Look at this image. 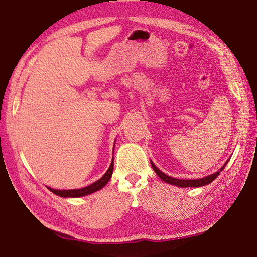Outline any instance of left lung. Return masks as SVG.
I'll return each mask as SVG.
<instances>
[{"label":"left lung","mask_w":257,"mask_h":257,"mask_svg":"<svg viewBox=\"0 0 257 257\" xmlns=\"http://www.w3.org/2000/svg\"><path fill=\"white\" fill-rule=\"evenodd\" d=\"M151 164H152L153 170L156 172V174L160 176L163 181L166 182V183L181 186V188H189V186H190V188H199V186H202V185H206V184L211 183V182L214 179H216V177L219 174H220V172L223 170V167L226 166L227 163L221 167L220 171H218V172H216V173H213V174L209 175V176L203 177V179H198V180H180V179H174V177H171V176L163 173V172H161L155 165H154V163L152 161H151Z\"/></svg>","instance_id":"left-lung-1"}]
</instances>
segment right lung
Segmentation results:
<instances>
[{
	"label": "right lung",
	"mask_w": 257,
	"mask_h": 257,
	"mask_svg": "<svg viewBox=\"0 0 257 257\" xmlns=\"http://www.w3.org/2000/svg\"><path fill=\"white\" fill-rule=\"evenodd\" d=\"M112 172H113V161L111 162V165L109 167V170L105 172V174L101 177L100 180H97L94 183H92L91 185L86 186V188L83 189H77V190H55V189H50L48 188L51 192L59 195L62 198H77V197H83V195H87L90 193L95 192V191H99L100 189L103 188V186L108 183L109 180L112 176Z\"/></svg>",
	"instance_id": "1"
}]
</instances>
